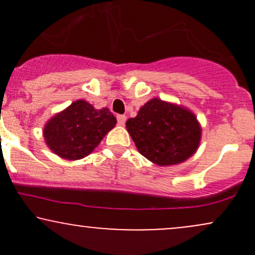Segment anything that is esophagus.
<instances>
[{
    "mask_svg": "<svg viewBox=\"0 0 255 255\" xmlns=\"http://www.w3.org/2000/svg\"><path fill=\"white\" fill-rule=\"evenodd\" d=\"M118 125L120 126H124L126 124V120H127V118H126L125 115H118Z\"/></svg>",
    "mask_w": 255,
    "mask_h": 255,
    "instance_id": "obj_1",
    "label": "esophagus"
}]
</instances>
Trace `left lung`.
<instances>
[{
    "instance_id": "1",
    "label": "left lung",
    "mask_w": 255,
    "mask_h": 255,
    "mask_svg": "<svg viewBox=\"0 0 255 255\" xmlns=\"http://www.w3.org/2000/svg\"><path fill=\"white\" fill-rule=\"evenodd\" d=\"M126 127L137 151L158 165L183 162L200 142V126L191 111L157 98L147 102Z\"/></svg>"
}]
</instances>
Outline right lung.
Masks as SVG:
<instances>
[{
    "instance_id": "add662e5",
    "label": "right lung",
    "mask_w": 255,
    "mask_h": 255,
    "mask_svg": "<svg viewBox=\"0 0 255 255\" xmlns=\"http://www.w3.org/2000/svg\"><path fill=\"white\" fill-rule=\"evenodd\" d=\"M115 125L116 119L109 109L96 110L87 102L77 101L46 124L44 137L60 157L80 159L95 150Z\"/></svg>"
}]
</instances>
